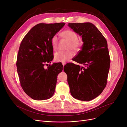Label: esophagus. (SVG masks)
Segmentation results:
<instances>
[{
  "mask_svg": "<svg viewBox=\"0 0 127 127\" xmlns=\"http://www.w3.org/2000/svg\"><path fill=\"white\" fill-rule=\"evenodd\" d=\"M62 64H63V66H64V65L66 64V63H65V62H63V63H62Z\"/></svg>",
  "mask_w": 127,
  "mask_h": 127,
  "instance_id": "34e87169",
  "label": "esophagus"
}]
</instances>
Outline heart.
I'll return each mask as SVG.
<instances>
[{
    "mask_svg": "<svg viewBox=\"0 0 127 127\" xmlns=\"http://www.w3.org/2000/svg\"><path fill=\"white\" fill-rule=\"evenodd\" d=\"M61 36L63 38L69 41L67 46V51H59L55 54V60L57 62H65L74 56V52L78 51L81 47V44L78 40L76 33L70 30H65L62 32ZM51 44L53 50H57L58 45V38L56 35L53 36L51 39Z\"/></svg>",
    "mask_w": 127,
    "mask_h": 127,
    "instance_id": "b5f03b06",
    "label": "heart"
}]
</instances>
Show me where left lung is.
<instances>
[{"label": "left lung", "mask_w": 127, "mask_h": 127, "mask_svg": "<svg viewBox=\"0 0 127 127\" xmlns=\"http://www.w3.org/2000/svg\"><path fill=\"white\" fill-rule=\"evenodd\" d=\"M68 26L82 37L83 42L73 63L65 65L68 74L70 94L75 99L90 101L98 97L105 88L110 59L106 40L96 27L91 23H69Z\"/></svg>", "instance_id": "8db88e82"}]
</instances>
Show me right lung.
Returning <instances> with one entry per match:
<instances>
[{
  "instance_id": "right-lung-1",
  "label": "right lung",
  "mask_w": 127,
  "mask_h": 127,
  "mask_svg": "<svg viewBox=\"0 0 127 127\" xmlns=\"http://www.w3.org/2000/svg\"><path fill=\"white\" fill-rule=\"evenodd\" d=\"M65 24H38L27 33L20 45L17 71L22 89L33 99H48L54 94L57 76L63 66L54 63L47 69L44 66L53 58L51 38Z\"/></svg>"
}]
</instances>
